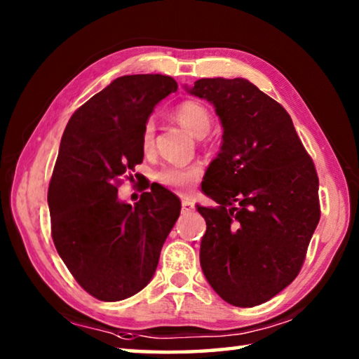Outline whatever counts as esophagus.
Listing matches in <instances>:
<instances>
[{"label":"esophagus","instance_id":"obj_1","mask_svg":"<svg viewBox=\"0 0 359 359\" xmlns=\"http://www.w3.org/2000/svg\"><path fill=\"white\" fill-rule=\"evenodd\" d=\"M193 209L195 208H193V203L190 198H184V200H182V212H191Z\"/></svg>","mask_w":359,"mask_h":359}]
</instances>
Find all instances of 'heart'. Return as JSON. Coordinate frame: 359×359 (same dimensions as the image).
<instances>
[{"label": "heart", "instance_id": "heart-1", "mask_svg": "<svg viewBox=\"0 0 359 359\" xmlns=\"http://www.w3.org/2000/svg\"><path fill=\"white\" fill-rule=\"evenodd\" d=\"M175 116H177L179 123L184 126L190 134L196 135V137H203L210 128V115L208 108L198 104V102H182L175 110ZM153 128L151 121H147L144 126V133H142V147L144 149H150L153 142ZM203 168L200 164H190V166H168L159 170L156 174V180L159 184L166 187H174V189H189L190 185L201 177Z\"/></svg>", "mask_w": 359, "mask_h": 359}]
</instances>
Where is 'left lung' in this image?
Listing matches in <instances>:
<instances>
[{"label": "left lung", "mask_w": 359, "mask_h": 359, "mask_svg": "<svg viewBox=\"0 0 359 359\" xmlns=\"http://www.w3.org/2000/svg\"><path fill=\"white\" fill-rule=\"evenodd\" d=\"M187 93L220 119L222 145L201 190L215 208L200 264L210 287L235 306L266 302L299 275L320 222L318 175L291 116L244 78H203Z\"/></svg>", "instance_id": "1"}]
</instances>
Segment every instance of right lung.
I'll return each mask as SVG.
<instances>
[{
    "instance_id": "right-lung-1",
    "label": "right lung",
    "mask_w": 359,
    "mask_h": 359,
    "mask_svg": "<svg viewBox=\"0 0 359 359\" xmlns=\"http://www.w3.org/2000/svg\"><path fill=\"white\" fill-rule=\"evenodd\" d=\"M175 90L166 75L119 76L73 113L62 135L48 191L53 240L79 286L104 302L151 281L180 215V200L159 184L135 206L118 198L119 177L144 159L153 108Z\"/></svg>"
}]
</instances>
